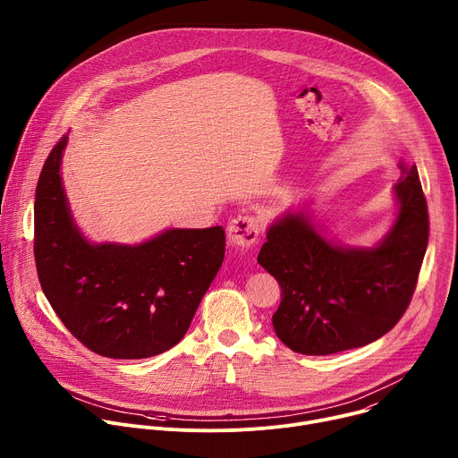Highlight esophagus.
Instances as JSON below:
<instances>
[{
    "label": "esophagus",
    "mask_w": 458,
    "mask_h": 458,
    "mask_svg": "<svg viewBox=\"0 0 458 458\" xmlns=\"http://www.w3.org/2000/svg\"><path fill=\"white\" fill-rule=\"evenodd\" d=\"M259 219L253 216H239L228 225V241L239 248H250L259 239Z\"/></svg>",
    "instance_id": "34e87169"
}]
</instances>
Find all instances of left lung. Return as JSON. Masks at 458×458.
<instances>
[{
    "instance_id": "8db88e82",
    "label": "left lung",
    "mask_w": 458,
    "mask_h": 458,
    "mask_svg": "<svg viewBox=\"0 0 458 458\" xmlns=\"http://www.w3.org/2000/svg\"><path fill=\"white\" fill-rule=\"evenodd\" d=\"M397 216L373 246L328 239L310 214L286 212L267 230L257 263L283 288L277 337L302 355L366 346L404 315L428 246V205L417 166L394 186Z\"/></svg>"
}]
</instances>
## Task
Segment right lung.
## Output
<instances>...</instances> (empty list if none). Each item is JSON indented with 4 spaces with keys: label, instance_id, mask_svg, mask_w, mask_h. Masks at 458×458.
Listing matches in <instances>:
<instances>
[{
    "label": "right lung",
    "instance_id": "obj_1",
    "mask_svg": "<svg viewBox=\"0 0 458 458\" xmlns=\"http://www.w3.org/2000/svg\"><path fill=\"white\" fill-rule=\"evenodd\" d=\"M69 138L47 157L34 205L41 290L67 330L110 359H147L175 346L225 259V230L168 228L140 244L90 242L61 177Z\"/></svg>",
    "mask_w": 458,
    "mask_h": 458
}]
</instances>
